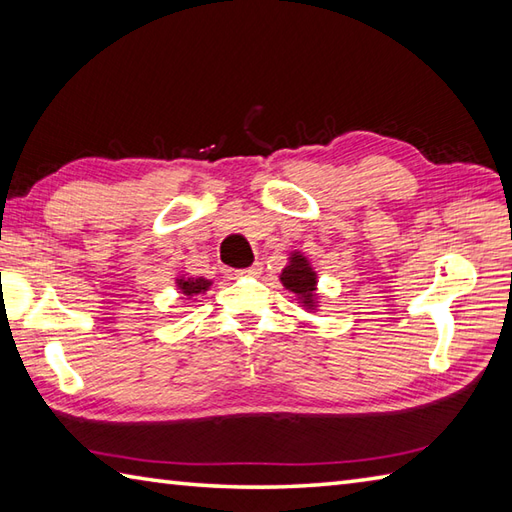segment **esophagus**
Instances as JSON below:
<instances>
[{"label":"esophagus","instance_id":"obj_1","mask_svg":"<svg viewBox=\"0 0 512 512\" xmlns=\"http://www.w3.org/2000/svg\"><path fill=\"white\" fill-rule=\"evenodd\" d=\"M239 275H246V277H259V275H262V264H253L250 268L239 270Z\"/></svg>","mask_w":512,"mask_h":512}]
</instances>
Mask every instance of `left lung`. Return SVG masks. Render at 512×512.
I'll list each match as a JSON object with an SVG mask.
<instances>
[{"mask_svg":"<svg viewBox=\"0 0 512 512\" xmlns=\"http://www.w3.org/2000/svg\"><path fill=\"white\" fill-rule=\"evenodd\" d=\"M279 279L281 284H284V288L297 297V301L303 308L306 310L319 308V295H317L319 279L306 255L299 253V250H292L288 257V266L281 270Z\"/></svg>","mask_w":512,"mask_h":512,"instance_id":"1","label":"left lung"}]
</instances>
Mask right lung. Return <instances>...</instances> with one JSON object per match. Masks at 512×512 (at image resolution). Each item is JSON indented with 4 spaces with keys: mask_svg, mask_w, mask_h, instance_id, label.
<instances>
[{
    "mask_svg": "<svg viewBox=\"0 0 512 512\" xmlns=\"http://www.w3.org/2000/svg\"><path fill=\"white\" fill-rule=\"evenodd\" d=\"M176 286H178V290L182 292L184 297L193 299V297L204 295V292L213 286V281L211 279H204V277L182 275V277H176Z\"/></svg>",
    "mask_w": 512,
    "mask_h": 512,
    "instance_id": "obj_1",
    "label": "right lung"
}]
</instances>
